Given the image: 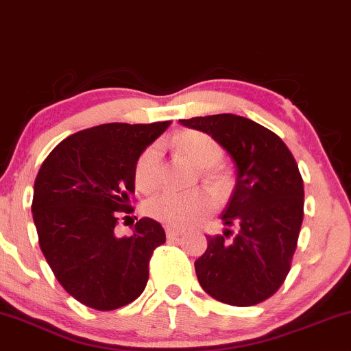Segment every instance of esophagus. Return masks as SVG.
Returning a JSON list of instances; mask_svg holds the SVG:
<instances>
[{"mask_svg":"<svg viewBox=\"0 0 351 351\" xmlns=\"http://www.w3.org/2000/svg\"><path fill=\"white\" fill-rule=\"evenodd\" d=\"M165 232H167L168 239H175V237L183 234V231H180V229H175V228H167L165 229Z\"/></svg>","mask_w":351,"mask_h":351,"instance_id":"esophagus-1","label":"esophagus"}]
</instances>
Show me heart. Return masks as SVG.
Wrapping results in <instances>:
<instances>
[{
  "label": "heart",
  "instance_id": "heart-1",
  "mask_svg": "<svg viewBox=\"0 0 351 351\" xmlns=\"http://www.w3.org/2000/svg\"><path fill=\"white\" fill-rule=\"evenodd\" d=\"M175 148L180 155L204 170V178L215 188L226 184V175L217 170L223 160V148L215 138L198 130H184L175 138ZM135 188L142 193H152L162 181V147L148 145L140 153L134 167ZM215 209V199L203 189L176 193L165 189L145 203V213L153 219L171 228H186L198 223Z\"/></svg>",
  "mask_w": 351,
  "mask_h": 351
}]
</instances>
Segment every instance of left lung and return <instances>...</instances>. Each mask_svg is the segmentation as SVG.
Here are the masks:
<instances>
[{
    "mask_svg": "<svg viewBox=\"0 0 351 351\" xmlns=\"http://www.w3.org/2000/svg\"><path fill=\"white\" fill-rule=\"evenodd\" d=\"M204 132L234 160L236 188L221 219L224 234L208 236L195 269L213 299L249 307L267 300L292 267L302 221L304 180L295 158L269 128L245 117L217 114L180 120Z\"/></svg>",
    "mask_w": 351,
    "mask_h": 351,
    "instance_id": "1",
    "label": "left lung"
}]
</instances>
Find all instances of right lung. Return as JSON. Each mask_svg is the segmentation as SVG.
I'll list each match as a JSON object with an SVG mask.
<instances>
[{
	"label": "right lung",
	"mask_w": 351,
	"mask_h": 351,
	"mask_svg": "<svg viewBox=\"0 0 351 351\" xmlns=\"http://www.w3.org/2000/svg\"><path fill=\"white\" fill-rule=\"evenodd\" d=\"M171 122L104 123L67 136L34 181L33 217L39 245L64 291L95 310H115L145 291L152 254L167 241L162 224L136 221L119 237L128 213L138 155Z\"/></svg>",
	"instance_id": "1"
}]
</instances>
